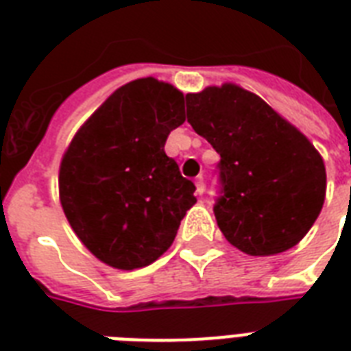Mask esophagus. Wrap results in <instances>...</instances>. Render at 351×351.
I'll return each mask as SVG.
<instances>
[{
    "mask_svg": "<svg viewBox=\"0 0 351 351\" xmlns=\"http://www.w3.org/2000/svg\"><path fill=\"white\" fill-rule=\"evenodd\" d=\"M195 184H197V193H198V195H204V193H206V184H204V176L198 175L197 180H195Z\"/></svg>",
    "mask_w": 351,
    "mask_h": 351,
    "instance_id": "esophagus-1",
    "label": "esophagus"
}]
</instances>
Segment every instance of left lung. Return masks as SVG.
<instances>
[{"mask_svg":"<svg viewBox=\"0 0 351 351\" xmlns=\"http://www.w3.org/2000/svg\"><path fill=\"white\" fill-rule=\"evenodd\" d=\"M187 121L220 154L215 217L226 240L251 256L304 239L326 197L313 143L261 96L234 84L186 95Z\"/></svg>","mask_w":351,"mask_h":351,"instance_id":"left-lung-1","label":"left lung"}]
</instances>
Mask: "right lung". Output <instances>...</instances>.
Returning <instances> with one entry per match:
<instances>
[{
	"label": "right lung",
	"mask_w": 351,
	"mask_h": 351,
	"mask_svg": "<svg viewBox=\"0 0 351 351\" xmlns=\"http://www.w3.org/2000/svg\"><path fill=\"white\" fill-rule=\"evenodd\" d=\"M184 121L180 90L140 78L114 90L74 134L60 165V202L101 262L136 269L173 244L197 202L195 184L164 151Z\"/></svg>",
	"instance_id": "obj_1"
}]
</instances>
